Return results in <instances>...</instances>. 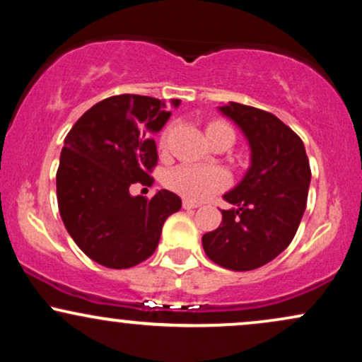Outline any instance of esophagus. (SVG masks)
<instances>
[{"label": "esophagus", "instance_id": "34e87169", "mask_svg": "<svg viewBox=\"0 0 362 362\" xmlns=\"http://www.w3.org/2000/svg\"><path fill=\"white\" fill-rule=\"evenodd\" d=\"M182 206H184V209H195V207H199L197 202L187 201V199H184V202H182Z\"/></svg>", "mask_w": 362, "mask_h": 362}]
</instances>
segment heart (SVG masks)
I'll return each instance as SVG.
<instances>
[{"mask_svg":"<svg viewBox=\"0 0 362 362\" xmlns=\"http://www.w3.org/2000/svg\"><path fill=\"white\" fill-rule=\"evenodd\" d=\"M207 139L213 141L214 138L223 134L235 136L233 129L230 124L223 120H211L206 126ZM168 144V132H161L160 136V148L167 149ZM167 185L173 192H177L187 201L201 202L207 197L219 192L228 185V175L221 168L216 167H195V165H180L173 168L167 175Z\"/></svg>","mask_w":362,"mask_h":362,"instance_id":"1","label":"heart"}]
</instances>
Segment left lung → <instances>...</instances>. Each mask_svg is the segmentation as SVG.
<instances>
[{"mask_svg":"<svg viewBox=\"0 0 362 362\" xmlns=\"http://www.w3.org/2000/svg\"><path fill=\"white\" fill-rule=\"evenodd\" d=\"M243 131L252 167L224 201L223 221L202 236L206 255L230 271H253L293 242L308 201L311 180L305 144L271 112L230 102L219 107Z\"/></svg>","mask_w":362,"mask_h":362,"instance_id":"left-lung-1","label":"left lung"}]
</instances>
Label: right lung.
Here are the masks:
<instances>
[{
	"label": "right lung",
	"mask_w": 362,
	"mask_h": 362,
	"mask_svg": "<svg viewBox=\"0 0 362 362\" xmlns=\"http://www.w3.org/2000/svg\"><path fill=\"white\" fill-rule=\"evenodd\" d=\"M165 107L153 97L115 95L86 110L64 139L56 173L62 223L83 253L109 269L151 257L163 223L182 207L180 197L165 189L151 199L129 192L132 184L155 182L153 132L170 117Z\"/></svg>",
	"instance_id": "add662e5"
}]
</instances>
